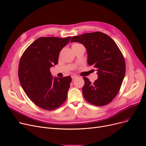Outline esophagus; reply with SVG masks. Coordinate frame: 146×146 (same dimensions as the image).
Returning a JSON list of instances; mask_svg holds the SVG:
<instances>
[{
    "mask_svg": "<svg viewBox=\"0 0 146 146\" xmlns=\"http://www.w3.org/2000/svg\"><path fill=\"white\" fill-rule=\"evenodd\" d=\"M77 78H78V76H74V75L72 76V79H74Z\"/></svg>",
    "mask_w": 146,
    "mask_h": 146,
    "instance_id": "34e87169",
    "label": "esophagus"
}]
</instances>
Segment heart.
<instances>
[{"label":"heart","instance_id":"b5f03b06","mask_svg":"<svg viewBox=\"0 0 146 146\" xmlns=\"http://www.w3.org/2000/svg\"><path fill=\"white\" fill-rule=\"evenodd\" d=\"M76 44H73V45H76Z\"/></svg>","mask_w":146,"mask_h":146}]
</instances>
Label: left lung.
Masks as SVG:
<instances>
[{
    "label": "left lung",
    "instance_id": "8db88e82",
    "mask_svg": "<svg viewBox=\"0 0 146 146\" xmlns=\"http://www.w3.org/2000/svg\"><path fill=\"white\" fill-rule=\"evenodd\" d=\"M73 42L85 46L88 63L96 68L98 76L94 83L83 78L84 98L96 106L107 105L118 94L125 76V63L121 51L110 36L101 32L74 36L71 39Z\"/></svg>",
    "mask_w": 146,
    "mask_h": 146
}]
</instances>
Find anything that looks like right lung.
<instances>
[{"label":"right lung","mask_w":146,"mask_h":146,"mask_svg":"<svg viewBox=\"0 0 146 146\" xmlns=\"http://www.w3.org/2000/svg\"><path fill=\"white\" fill-rule=\"evenodd\" d=\"M70 38L40 37L21 58L18 68L21 85L30 100L42 109L54 110L66 100L71 77L53 78L50 68L58 64L60 52Z\"/></svg>","instance_id":"1"}]
</instances>
